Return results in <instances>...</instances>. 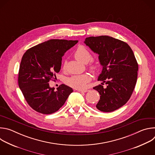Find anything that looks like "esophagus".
I'll list each match as a JSON object with an SVG mask.
<instances>
[{"instance_id": "1", "label": "esophagus", "mask_w": 155, "mask_h": 155, "mask_svg": "<svg viewBox=\"0 0 155 155\" xmlns=\"http://www.w3.org/2000/svg\"><path fill=\"white\" fill-rule=\"evenodd\" d=\"M77 91L78 92H80V93H86V92H87L88 90H78Z\"/></svg>"}]
</instances>
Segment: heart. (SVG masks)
<instances>
[{"label": "heart", "mask_w": 155, "mask_h": 155, "mask_svg": "<svg viewBox=\"0 0 155 155\" xmlns=\"http://www.w3.org/2000/svg\"><path fill=\"white\" fill-rule=\"evenodd\" d=\"M75 58L83 63L88 64V69L93 73L96 72L98 69L99 65L97 61L91 59L92 54L86 47L83 45H80L75 51ZM66 62L63 65V69H65ZM91 76L88 74H84L78 75H74L66 79V83L69 86L75 88L77 90H83L86 87V84L91 81Z\"/></svg>", "instance_id": "1"}]
</instances>
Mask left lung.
<instances>
[{
	"instance_id": "left-lung-1",
	"label": "left lung",
	"mask_w": 155,
	"mask_h": 155,
	"mask_svg": "<svg viewBox=\"0 0 155 155\" xmlns=\"http://www.w3.org/2000/svg\"><path fill=\"white\" fill-rule=\"evenodd\" d=\"M84 43L99 54L103 68L98 81L107 84L93 87L100 94L96 108L115 111L129 101L136 84L139 65L134 53L127 43L107 35L87 37Z\"/></svg>"
}]
</instances>
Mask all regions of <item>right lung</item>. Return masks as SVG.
Returning a JSON list of instances; mask_svg holds the SVG:
<instances>
[{
  "label": "right lung",
  "instance_id": "obj_1",
  "mask_svg": "<svg viewBox=\"0 0 155 155\" xmlns=\"http://www.w3.org/2000/svg\"><path fill=\"white\" fill-rule=\"evenodd\" d=\"M78 40L51 39L28 49L22 58L18 84L26 102L35 111L51 114L64 104L72 88L61 84L57 90L48 82L60 71L62 57Z\"/></svg>",
  "mask_w": 155,
  "mask_h": 155
}]
</instances>
